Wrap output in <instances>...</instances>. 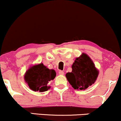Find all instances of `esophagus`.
I'll return each instance as SVG.
<instances>
[{"label":"esophagus","instance_id":"34e87169","mask_svg":"<svg viewBox=\"0 0 121 121\" xmlns=\"http://www.w3.org/2000/svg\"><path fill=\"white\" fill-rule=\"evenodd\" d=\"M59 74L60 75H64V72L63 71H62V70H60V71L59 72Z\"/></svg>","mask_w":121,"mask_h":121}]
</instances>
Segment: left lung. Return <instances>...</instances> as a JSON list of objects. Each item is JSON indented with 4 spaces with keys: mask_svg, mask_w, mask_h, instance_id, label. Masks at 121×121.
Instances as JSON below:
<instances>
[{
    "mask_svg": "<svg viewBox=\"0 0 121 121\" xmlns=\"http://www.w3.org/2000/svg\"><path fill=\"white\" fill-rule=\"evenodd\" d=\"M72 68V72H68L65 76L74 89L85 90L96 81L98 70L86 54L83 53L76 58Z\"/></svg>",
    "mask_w": 121,
    "mask_h": 121,
    "instance_id": "8db88e82",
    "label": "left lung"
}]
</instances>
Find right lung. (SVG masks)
<instances>
[{
	"instance_id": "obj_1",
	"label": "right lung",
	"mask_w": 121,
	"mask_h": 121,
	"mask_svg": "<svg viewBox=\"0 0 121 121\" xmlns=\"http://www.w3.org/2000/svg\"><path fill=\"white\" fill-rule=\"evenodd\" d=\"M56 76L55 70L47 68L41 63L33 65L28 69L24 74V80L31 90L43 92L49 89L48 82Z\"/></svg>"
}]
</instances>
